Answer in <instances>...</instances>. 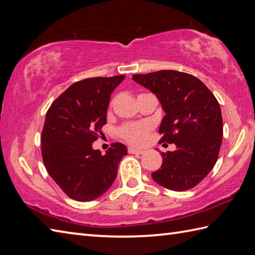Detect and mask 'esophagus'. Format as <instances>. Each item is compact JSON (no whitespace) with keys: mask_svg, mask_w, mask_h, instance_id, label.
Returning <instances> with one entry per match:
<instances>
[{"mask_svg":"<svg viewBox=\"0 0 255 255\" xmlns=\"http://www.w3.org/2000/svg\"><path fill=\"white\" fill-rule=\"evenodd\" d=\"M128 151H129V153H132V154H142V153H144V150L137 149V148H133V147H129Z\"/></svg>","mask_w":255,"mask_h":255,"instance_id":"1","label":"esophagus"}]
</instances>
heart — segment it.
<instances>
[{
  "label": "heart",
  "instance_id": "obj_1",
  "mask_svg": "<svg viewBox=\"0 0 255 255\" xmlns=\"http://www.w3.org/2000/svg\"><path fill=\"white\" fill-rule=\"evenodd\" d=\"M149 130L150 125L148 123H131L123 126L119 133L129 143L140 145L144 142Z\"/></svg>",
  "mask_w": 255,
  "mask_h": 255
}]
</instances>
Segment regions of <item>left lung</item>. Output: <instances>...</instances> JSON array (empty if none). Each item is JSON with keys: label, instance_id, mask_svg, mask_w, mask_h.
Listing matches in <instances>:
<instances>
[{"label": "left lung", "instance_id": "1", "mask_svg": "<svg viewBox=\"0 0 255 255\" xmlns=\"http://www.w3.org/2000/svg\"><path fill=\"white\" fill-rule=\"evenodd\" d=\"M132 80L158 97L165 114L160 141L176 145L161 152V169L151 174L154 182L176 192L196 186L213 170L223 142L218 101L202 81L174 70L133 74Z\"/></svg>", "mask_w": 255, "mask_h": 255}]
</instances>
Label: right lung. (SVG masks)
I'll return each mask as SVG.
<instances>
[{
    "label": "right lung",
    "instance_id": "right-lung-1",
    "mask_svg": "<svg viewBox=\"0 0 255 255\" xmlns=\"http://www.w3.org/2000/svg\"><path fill=\"white\" fill-rule=\"evenodd\" d=\"M124 79L125 75H116L79 81L47 112L41 132L44 164L57 185L78 202L102 196L127 154V147L121 142L113 143L104 155L92 147L107 122L111 94Z\"/></svg>",
    "mask_w": 255,
    "mask_h": 255
}]
</instances>
